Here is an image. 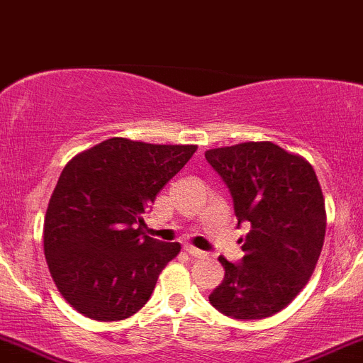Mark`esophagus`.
<instances>
[{"instance_id":"34e87169","label":"esophagus","mask_w":363,"mask_h":363,"mask_svg":"<svg viewBox=\"0 0 363 363\" xmlns=\"http://www.w3.org/2000/svg\"><path fill=\"white\" fill-rule=\"evenodd\" d=\"M184 251L189 255V257H194V259H204V257H208V253H204V251L197 250V247L194 246H188V244L184 246Z\"/></svg>"}]
</instances>
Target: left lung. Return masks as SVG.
<instances>
[{
    "instance_id": "left-lung-1",
    "label": "left lung",
    "mask_w": 363,
    "mask_h": 363,
    "mask_svg": "<svg viewBox=\"0 0 363 363\" xmlns=\"http://www.w3.org/2000/svg\"><path fill=\"white\" fill-rule=\"evenodd\" d=\"M204 155L230 188L238 224L251 226L242 262L218 257L226 273L210 303L231 318L273 316L302 291L324 246L325 204L315 169L302 155L269 141L238 143Z\"/></svg>"
}]
</instances>
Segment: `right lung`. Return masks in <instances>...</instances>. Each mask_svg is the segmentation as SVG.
Returning a JSON list of instances; mask_svg holds the SVG:
<instances>
[{"label":"right lung","mask_w":363,"mask_h":363,"mask_svg":"<svg viewBox=\"0 0 363 363\" xmlns=\"http://www.w3.org/2000/svg\"><path fill=\"white\" fill-rule=\"evenodd\" d=\"M195 150L112 137L65 166L45 215L43 246L55 286L81 315L125 320L148 302L181 244L143 235L146 208Z\"/></svg>","instance_id":"right-lung-1"}]
</instances>
